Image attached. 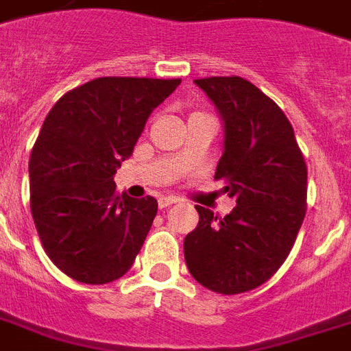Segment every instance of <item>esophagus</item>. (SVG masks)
<instances>
[{"instance_id":"esophagus-1","label":"esophagus","mask_w":351,"mask_h":351,"mask_svg":"<svg viewBox=\"0 0 351 351\" xmlns=\"http://www.w3.org/2000/svg\"><path fill=\"white\" fill-rule=\"evenodd\" d=\"M175 202H178L176 197H160V199H158V206H160V208H167V206L175 204Z\"/></svg>"}]
</instances>
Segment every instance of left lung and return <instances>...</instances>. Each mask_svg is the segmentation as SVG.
Here are the masks:
<instances>
[{"instance_id": "8db88e82", "label": "left lung", "mask_w": 351, "mask_h": 351, "mask_svg": "<svg viewBox=\"0 0 351 351\" xmlns=\"http://www.w3.org/2000/svg\"><path fill=\"white\" fill-rule=\"evenodd\" d=\"M225 128L215 180L236 206L217 217L195 206L199 223L184 240L189 274L217 294L261 287L292 251L307 212V165L294 128L277 104L238 76L195 80Z\"/></svg>"}]
</instances>
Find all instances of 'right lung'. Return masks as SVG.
Returning a JSON list of instances; mask_svg holds the SVG:
<instances>
[{"label": "right lung", "mask_w": 351, "mask_h": 351, "mask_svg": "<svg viewBox=\"0 0 351 351\" xmlns=\"http://www.w3.org/2000/svg\"><path fill=\"white\" fill-rule=\"evenodd\" d=\"M180 80L96 77L51 108L29 158L31 214L50 261L74 281L123 277L149 234L158 201L117 193L152 110Z\"/></svg>", "instance_id": "obj_1"}]
</instances>
